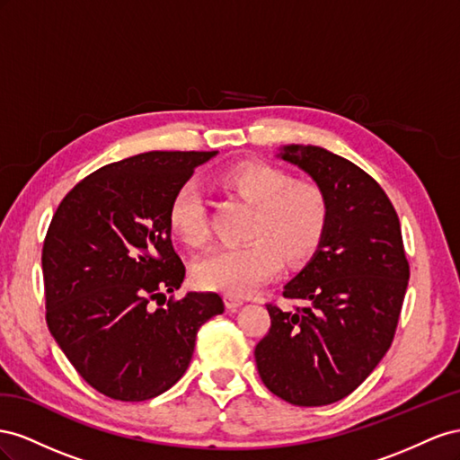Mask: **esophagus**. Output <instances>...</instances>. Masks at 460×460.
Segmentation results:
<instances>
[{"label":"esophagus","instance_id":"esophagus-1","mask_svg":"<svg viewBox=\"0 0 460 460\" xmlns=\"http://www.w3.org/2000/svg\"><path fill=\"white\" fill-rule=\"evenodd\" d=\"M223 300H226V306L229 310H237L244 303L241 296H234V295H226V296H223Z\"/></svg>","mask_w":460,"mask_h":460}]
</instances>
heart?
Returning a JSON list of instances; mask_svg holds the SVG:
<instances>
[{"instance_id": "obj_1", "label": "heart", "mask_w": 460, "mask_h": 460, "mask_svg": "<svg viewBox=\"0 0 460 460\" xmlns=\"http://www.w3.org/2000/svg\"><path fill=\"white\" fill-rule=\"evenodd\" d=\"M217 185L254 206L244 244L221 246L192 266L194 283L206 291L243 296L283 268V256L298 264L318 251L332 219V200L314 181H293L266 162H239L221 169ZM167 227L192 248L209 241L206 206L194 182L181 185L167 206Z\"/></svg>"}]
</instances>
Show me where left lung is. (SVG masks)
Returning <instances> with one entry per match:
<instances>
[{"label": "left lung", "instance_id": "obj_1", "mask_svg": "<svg viewBox=\"0 0 460 460\" xmlns=\"http://www.w3.org/2000/svg\"><path fill=\"white\" fill-rule=\"evenodd\" d=\"M281 155L330 194L332 219L310 264L283 288L305 306L268 303L271 325L254 357L273 395L323 406L350 395L384 358L411 268L399 216L374 177L318 146H287Z\"/></svg>", "mask_w": 460, "mask_h": 460}]
</instances>
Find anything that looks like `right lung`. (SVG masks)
Segmentation results:
<instances>
[{
	"mask_svg": "<svg viewBox=\"0 0 460 460\" xmlns=\"http://www.w3.org/2000/svg\"><path fill=\"white\" fill-rule=\"evenodd\" d=\"M212 155L146 152L103 165L51 217L42 248L46 322L75 370L110 399L148 401L175 385L200 325L226 308L217 293L173 296L185 264L167 227L173 192Z\"/></svg>",
	"mask_w": 460,
	"mask_h": 460,
	"instance_id": "add662e5",
	"label": "right lung"
}]
</instances>
